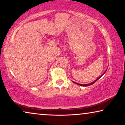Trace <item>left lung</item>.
Masks as SVG:
<instances>
[{
	"instance_id": "8db88e82",
	"label": "left lung",
	"mask_w": 125,
	"mask_h": 125,
	"mask_svg": "<svg viewBox=\"0 0 125 125\" xmlns=\"http://www.w3.org/2000/svg\"><path fill=\"white\" fill-rule=\"evenodd\" d=\"M106 71H107V70H106ZM106 71H105V72H104V73H103V74H102V76H100L99 77H98V79H96V80H95L94 81H93V82H92V83H87V84H83H83H80V83H75V82H73V81H72V82H73V83H76V84H77V85H80V86H90V85H93V84H94V83H95V82H96V81H97V80H99V79H100V77H102V76H103V74H104V73H105Z\"/></svg>"
}]
</instances>
